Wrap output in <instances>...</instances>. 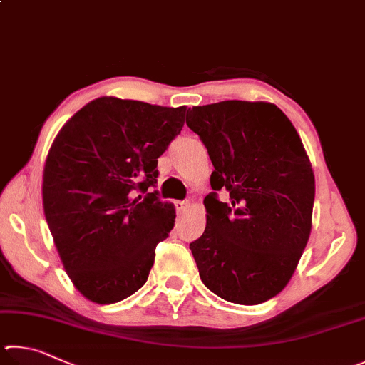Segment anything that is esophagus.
<instances>
[{
    "label": "esophagus",
    "instance_id": "obj_1",
    "mask_svg": "<svg viewBox=\"0 0 365 365\" xmlns=\"http://www.w3.org/2000/svg\"><path fill=\"white\" fill-rule=\"evenodd\" d=\"M175 205H176L178 213H184V212H187L190 203H189V200H178Z\"/></svg>",
    "mask_w": 365,
    "mask_h": 365
}]
</instances>
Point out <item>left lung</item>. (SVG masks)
<instances>
[{"mask_svg": "<svg viewBox=\"0 0 365 365\" xmlns=\"http://www.w3.org/2000/svg\"><path fill=\"white\" fill-rule=\"evenodd\" d=\"M186 123L215 166L207 227L189 247L202 282L226 302L264 303L289 284L309 239L316 186L302 139L267 102L192 107Z\"/></svg>", "mask_w": 365, "mask_h": 365, "instance_id": "left-lung-1", "label": "left lung"}]
</instances>
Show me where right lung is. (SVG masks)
I'll return each instance as SVG.
<instances>
[{
	"mask_svg": "<svg viewBox=\"0 0 365 365\" xmlns=\"http://www.w3.org/2000/svg\"><path fill=\"white\" fill-rule=\"evenodd\" d=\"M186 107L99 98L54 139L43 207L63 267L81 295L112 304L145 284L175 205L158 199V157L184 126Z\"/></svg>",
	"mask_w": 365,
	"mask_h": 365,
	"instance_id": "obj_1",
	"label": "right lung"
}]
</instances>
